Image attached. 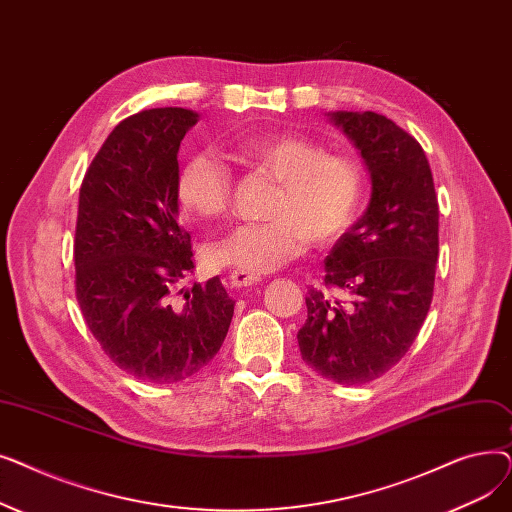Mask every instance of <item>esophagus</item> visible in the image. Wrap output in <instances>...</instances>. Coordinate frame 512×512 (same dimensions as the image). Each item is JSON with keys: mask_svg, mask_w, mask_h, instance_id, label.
Returning <instances> with one entry per match:
<instances>
[{"mask_svg": "<svg viewBox=\"0 0 512 512\" xmlns=\"http://www.w3.org/2000/svg\"><path fill=\"white\" fill-rule=\"evenodd\" d=\"M228 280H230V286H232V288H247V286L257 284V282H259V276L249 274V272H242V270H232L230 276H228Z\"/></svg>", "mask_w": 512, "mask_h": 512, "instance_id": "obj_1", "label": "esophagus"}]
</instances>
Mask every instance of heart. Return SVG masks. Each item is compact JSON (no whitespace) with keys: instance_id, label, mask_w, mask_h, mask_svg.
<instances>
[{"instance_id":"1","label":"heart","mask_w":512,"mask_h":512,"mask_svg":"<svg viewBox=\"0 0 512 512\" xmlns=\"http://www.w3.org/2000/svg\"><path fill=\"white\" fill-rule=\"evenodd\" d=\"M257 172L280 182L261 224H242L213 242L205 257L215 267L263 274L305 253L309 240L330 247L351 230L365 201V170L344 151H328L301 134H261L238 145ZM184 209L203 220H222L232 209L234 176L222 157L199 151L188 157L176 180Z\"/></svg>"}]
</instances>
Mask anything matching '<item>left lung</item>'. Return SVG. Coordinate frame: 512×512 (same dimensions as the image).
Instances as JSON below:
<instances>
[{"label":"left lung","instance_id":"1","mask_svg":"<svg viewBox=\"0 0 512 512\" xmlns=\"http://www.w3.org/2000/svg\"><path fill=\"white\" fill-rule=\"evenodd\" d=\"M332 120L361 151L373 193L326 257V288L307 292L297 338L311 369L359 386L405 357L423 326L434 299L440 207L429 161L407 130L375 112H336Z\"/></svg>","mask_w":512,"mask_h":512}]
</instances>
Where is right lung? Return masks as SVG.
Wrapping results in <instances>:
<instances>
[{
  "mask_svg": "<svg viewBox=\"0 0 512 512\" xmlns=\"http://www.w3.org/2000/svg\"><path fill=\"white\" fill-rule=\"evenodd\" d=\"M197 114L155 107L122 120L85 172L74 230V290L103 353L151 384L203 369L228 334L234 301L220 278L180 298L193 272L178 222V149Z\"/></svg>",
  "mask_w": 512,
  "mask_h": 512,
  "instance_id": "obj_1",
  "label": "right lung"
}]
</instances>
